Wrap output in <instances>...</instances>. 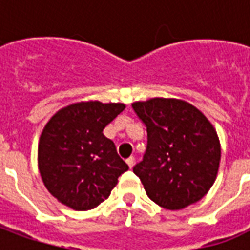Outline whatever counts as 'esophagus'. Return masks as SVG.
Here are the masks:
<instances>
[{
    "instance_id": "esophagus-1",
    "label": "esophagus",
    "mask_w": 250,
    "mask_h": 250,
    "mask_svg": "<svg viewBox=\"0 0 250 250\" xmlns=\"http://www.w3.org/2000/svg\"><path fill=\"white\" fill-rule=\"evenodd\" d=\"M125 162H127V165H128V167L132 168L134 167V165H135V158L134 157L127 158V161H125Z\"/></svg>"
}]
</instances>
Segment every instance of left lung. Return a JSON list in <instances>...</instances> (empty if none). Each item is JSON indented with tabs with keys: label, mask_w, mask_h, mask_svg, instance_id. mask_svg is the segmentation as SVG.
I'll return each mask as SVG.
<instances>
[{
	"label": "left lung",
	"mask_w": 250,
	"mask_h": 250,
	"mask_svg": "<svg viewBox=\"0 0 250 250\" xmlns=\"http://www.w3.org/2000/svg\"><path fill=\"white\" fill-rule=\"evenodd\" d=\"M147 127V150L134 166L148 198L181 210L202 199L214 184L221 161L217 131L197 107L174 98L132 103Z\"/></svg>",
	"instance_id": "obj_1"
}]
</instances>
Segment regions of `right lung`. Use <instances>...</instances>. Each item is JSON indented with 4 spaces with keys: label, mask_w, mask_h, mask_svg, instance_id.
<instances>
[{
    "label": "right lung",
    "mask_w": 250,
    "mask_h": 250,
    "mask_svg": "<svg viewBox=\"0 0 250 250\" xmlns=\"http://www.w3.org/2000/svg\"><path fill=\"white\" fill-rule=\"evenodd\" d=\"M123 103L77 102L48 120L39 141L37 163L46 190L68 208L91 210L107 199L128 170L103 130Z\"/></svg>",
    "instance_id": "add662e5"
}]
</instances>
